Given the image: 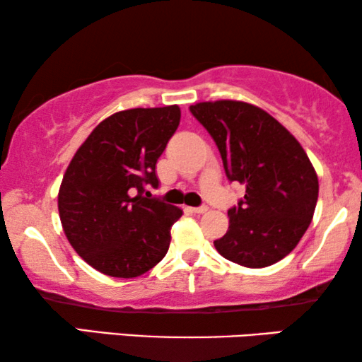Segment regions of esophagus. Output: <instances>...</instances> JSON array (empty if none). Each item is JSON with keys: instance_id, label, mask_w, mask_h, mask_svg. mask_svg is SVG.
I'll return each mask as SVG.
<instances>
[{"instance_id": "34e87169", "label": "esophagus", "mask_w": 362, "mask_h": 362, "mask_svg": "<svg viewBox=\"0 0 362 362\" xmlns=\"http://www.w3.org/2000/svg\"><path fill=\"white\" fill-rule=\"evenodd\" d=\"M207 209H209V207L207 206H199V207H192V212H196V214H204V212H207Z\"/></svg>"}]
</instances>
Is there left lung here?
Here are the masks:
<instances>
[{
	"label": "left lung",
	"mask_w": 362,
	"mask_h": 362,
	"mask_svg": "<svg viewBox=\"0 0 362 362\" xmlns=\"http://www.w3.org/2000/svg\"><path fill=\"white\" fill-rule=\"evenodd\" d=\"M189 110L216 141L227 177L245 186L214 247L249 269L276 264L313 219L318 176L308 155L280 122L252 103L199 102Z\"/></svg>",
	"instance_id": "8db88e82"
}]
</instances>
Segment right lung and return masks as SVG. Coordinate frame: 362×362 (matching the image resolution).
I'll return each mask as SVG.
<instances>
[{
    "label": "right lung",
    "instance_id": "obj_1",
    "mask_svg": "<svg viewBox=\"0 0 362 362\" xmlns=\"http://www.w3.org/2000/svg\"><path fill=\"white\" fill-rule=\"evenodd\" d=\"M181 120L177 105L130 108L98 123L69 163L57 206L64 234L93 269L135 279L166 255L180 207L150 197L156 161Z\"/></svg>",
    "mask_w": 362,
    "mask_h": 362
}]
</instances>
